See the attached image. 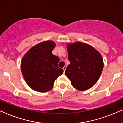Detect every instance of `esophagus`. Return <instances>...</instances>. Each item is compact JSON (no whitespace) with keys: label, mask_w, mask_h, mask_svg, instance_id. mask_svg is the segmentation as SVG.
<instances>
[{"label":"esophagus","mask_w":123,"mask_h":123,"mask_svg":"<svg viewBox=\"0 0 123 123\" xmlns=\"http://www.w3.org/2000/svg\"><path fill=\"white\" fill-rule=\"evenodd\" d=\"M66 67H67L66 66H64V67H63V70H64V72H65V71H66Z\"/></svg>","instance_id":"esophagus-1"}]
</instances>
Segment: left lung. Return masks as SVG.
<instances>
[{
	"mask_svg": "<svg viewBox=\"0 0 123 123\" xmlns=\"http://www.w3.org/2000/svg\"><path fill=\"white\" fill-rule=\"evenodd\" d=\"M70 64L65 74L71 84L79 91H85L96 84L103 69V60L99 52L91 45L81 42L67 45Z\"/></svg>",
	"mask_w": 123,
	"mask_h": 123,
	"instance_id": "8db88e82",
	"label": "left lung"
}]
</instances>
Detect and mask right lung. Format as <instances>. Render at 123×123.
Returning <instances> with one entry per match:
<instances>
[{"mask_svg":"<svg viewBox=\"0 0 123 123\" xmlns=\"http://www.w3.org/2000/svg\"><path fill=\"white\" fill-rule=\"evenodd\" d=\"M55 47L52 41H45L34 45L27 52L21 62V69L28 86L36 91L51 90L54 81L63 74L58 67L60 59L52 54Z\"/></svg>","mask_w":123,"mask_h":123,"instance_id":"add662e5","label":"right lung"}]
</instances>
